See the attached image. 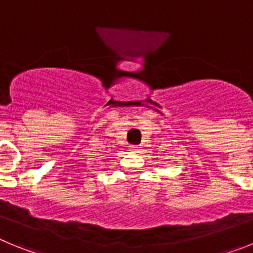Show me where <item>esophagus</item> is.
Segmentation results:
<instances>
[{
    "instance_id": "1",
    "label": "esophagus",
    "mask_w": 253,
    "mask_h": 253,
    "mask_svg": "<svg viewBox=\"0 0 253 253\" xmlns=\"http://www.w3.org/2000/svg\"><path fill=\"white\" fill-rule=\"evenodd\" d=\"M130 149H131V152H135V153H138V152H139V147L138 146H131Z\"/></svg>"
}]
</instances>
